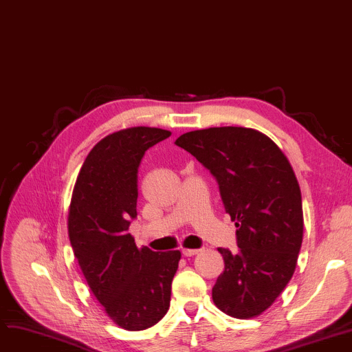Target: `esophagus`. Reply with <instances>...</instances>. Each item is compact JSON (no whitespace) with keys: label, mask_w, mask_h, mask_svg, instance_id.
<instances>
[{"label":"esophagus","mask_w":352,"mask_h":352,"mask_svg":"<svg viewBox=\"0 0 352 352\" xmlns=\"http://www.w3.org/2000/svg\"><path fill=\"white\" fill-rule=\"evenodd\" d=\"M199 252V250H190V248H184L182 250V255L184 256H192V255H197Z\"/></svg>","instance_id":"34e87169"}]
</instances>
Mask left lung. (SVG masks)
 <instances>
[{
	"mask_svg": "<svg viewBox=\"0 0 352 352\" xmlns=\"http://www.w3.org/2000/svg\"><path fill=\"white\" fill-rule=\"evenodd\" d=\"M175 145L215 177L235 221L239 250L218 248L226 267L212 301L230 317H258L292 278L302 244L301 190L292 166L278 145L252 128L197 129L178 137Z\"/></svg>",
	"mask_w": 352,
	"mask_h": 352,
	"instance_id": "8db88e82",
	"label": "left lung"
}]
</instances>
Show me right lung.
I'll return each mask as SVG.
<instances>
[{
	"label": "right lung",
	"instance_id": "add662e5",
	"mask_svg": "<svg viewBox=\"0 0 352 352\" xmlns=\"http://www.w3.org/2000/svg\"><path fill=\"white\" fill-rule=\"evenodd\" d=\"M170 131L121 129L87 155L74 186L68 236L80 268L108 317L126 331L155 325L170 308L179 251L138 248L128 234L137 217L138 166L148 148Z\"/></svg>",
	"mask_w": 352,
	"mask_h": 352
}]
</instances>
